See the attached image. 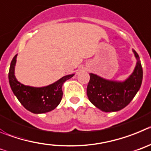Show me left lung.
Listing matches in <instances>:
<instances>
[{
  "instance_id": "obj_1",
  "label": "left lung",
  "mask_w": 151,
  "mask_h": 151,
  "mask_svg": "<svg viewBox=\"0 0 151 151\" xmlns=\"http://www.w3.org/2000/svg\"><path fill=\"white\" fill-rule=\"evenodd\" d=\"M137 59L131 75L124 81L106 80L90 73L86 93L89 100L104 112L120 111L128 105L139 90L143 78V70L139 56L132 50Z\"/></svg>"
}]
</instances>
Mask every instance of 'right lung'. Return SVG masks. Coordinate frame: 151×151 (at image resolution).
I'll list each match as a JSON object with an SVG mask.
<instances>
[{"label": "right lung", "mask_w": 151, "mask_h": 151, "mask_svg": "<svg viewBox=\"0 0 151 151\" xmlns=\"http://www.w3.org/2000/svg\"><path fill=\"white\" fill-rule=\"evenodd\" d=\"M17 55L13 57L9 70V83L12 91L24 108L34 114H43L55 109L62 100V85L74 75L64 76L59 81L43 87L25 86L16 80L15 66Z\"/></svg>", "instance_id": "obj_1"}]
</instances>
